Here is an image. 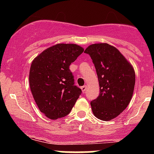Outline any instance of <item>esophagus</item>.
<instances>
[{
    "instance_id": "1",
    "label": "esophagus",
    "mask_w": 154,
    "mask_h": 154,
    "mask_svg": "<svg viewBox=\"0 0 154 154\" xmlns=\"http://www.w3.org/2000/svg\"><path fill=\"white\" fill-rule=\"evenodd\" d=\"M81 90H82V91H83V92H85V91H86V86H82L81 87Z\"/></svg>"
}]
</instances>
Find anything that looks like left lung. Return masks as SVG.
Instances as JSON below:
<instances>
[{
	"mask_svg": "<svg viewBox=\"0 0 154 154\" xmlns=\"http://www.w3.org/2000/svg\"><path fill=\"white\" fill-rule=\"evenodd\" d=\"M84 53L91 57L97 72L100 94L91 101L93 114L110 121L127 108L133 94L136 74L120 51L107 43L93 44Z\"/></svg>",
	"mask_w": 154,
	"mask_h": 154,
	"instance_id": "obj_1",
	"label": "left lung"
}]
</instances>
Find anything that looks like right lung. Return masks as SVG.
Returning <instances> with one entry per match:
<instances>
[{"label":"right lung","instance_id":"add662e5","mask_svg":"<svg viewBox=\"0 0 154 154\" xmlns=\"http://www.w3.org/2000/svg\"><path fill=\"white\" fill-rule=\"evenodd\" d=\"M83 51L75 44H57L45 50L31 63V92L48 119L54 120L69 114L81 94L69 66Z\"/></svg>","mask_w":154,"mask_h":154}]
</instances>
